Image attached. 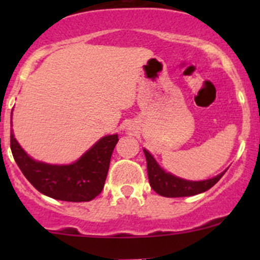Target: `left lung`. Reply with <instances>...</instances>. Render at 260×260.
Returning a JSON list of instances; mask_svg holds the SVG:
<instances>
[{
    "mask_svg": "<svg viewBox=\"0 0 260 260\" xmlns=\"http://www.w3.org/2000/svg\"><path fill=\"white\" fill-rule=\"evenodd\" d=\"M147 159V172H148V180L151 187L156 191L158 195L165 198H183V196H192L198 193L205 192L211 188L217 182L226 171L217 175L216 177L205 181H187L179 179L171 174L165 172L161 167L157 165L153 157L149 154L148 151L143 149Z\"/></svg>",
    "mask_w": 260,
    "mask_h": 260,
    "instance_id": "obj_1",
    "label": "left lung"
}]
</instances>
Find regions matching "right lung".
Returning <instances> with one entry per match:
<instances>
[{
	"mask_svg": "<svg viewBox=\"0 0 260 260\" xmlns=\"http://www.w3.org/2000/svg\"><path fill=\"white\" fill-rule=\"evenodd\" d=\"M118 136H107L75 164L68 166L36 162L25 153L14 135L10 136L12 156L23 176L38 191L61 201H90L102 192Z\"/></svg>",
	"mask_w": 260,
	"mask_h": 260,
	"instance_id": "1",
	"label": "right lung"
}]
</instances>
